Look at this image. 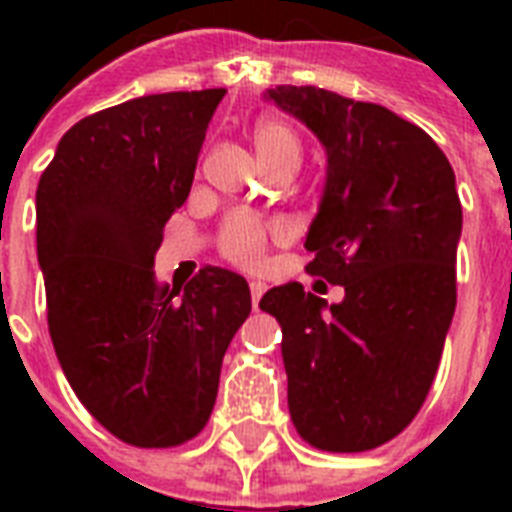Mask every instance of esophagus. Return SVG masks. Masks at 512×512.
I'll list each match as a JSON object with an SVG mask.
<instances>
[{
	"instance_id": "34e87169",
	"label": "esophagus",
	"mask_w": 512,
	"mask_h": 512,
	"mask_svg": "<svg viewBox=\"0 0 512 512\" xmlns=\"http://www.w3.org/2000/svg\"><path fill=\"white\" fill-rule=\"evenodd\" d=\"M249 292H252V308L257 311V305H260V297H263V292H265V284H260V281H252V284H249Z\"/></svg>"
}]
</instances>
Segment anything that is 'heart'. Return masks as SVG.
Wrapping results in <instances>:
<instances>
[{
    "label": "heart",
    "instance_id": "b5f03b06",
    "mask_svg": "<svg viewBox=\"0 0 512 512\" xmlns=\"http://www.w3.org/2000/svg\"><path fill=\"white\" fill-rule=\"evenodd\" d=\"M252 138H255L257 156L263 164H276L284 162V159L300 162V138L287 122L260 119L255 124ZM268 236H271L268 225L260 223L257 217L233 215L220 228L217 244H220V255L225 260H231L233 265H241V268H255V265L263 263Z\"/></svg>",
    "mask_w": 512,
    "mask_h": 512
}]
</instances>
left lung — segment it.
<instances>
[{"label": "left lung", "instance_id": "1", "mask_svg": "<svg viewBox=\"0 0 512 512\" xmlns=\"http://www.w3.org/2000/svg\"><path fill=\"white\" fill-rule=\"evenodd\" d=\"M327 148V185L305 249L329 305L303 284L265 292L281 327L289 414L321 452H369L417 417L457 305L462 204L454 170L417 124L321 87L268 90Z\"/></svg>", "mask_w": 512, "mask_h": 512}]
</instances>
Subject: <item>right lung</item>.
Here are the masks:
<instances>
[{
	"instance_id": "add662e5",
	"label": "right lung",
	"mask_w": 512,
	"mask_h": 512,
	"mask_svg": "<svg viewBox=\"0 0 512 512\" xmlns=\"http://www.w3.org/2000/svg\"><path fill=\"white\" fill-rule=\"evenodd\" d=\"M223 95L164 92L84 116L36 188V255L63 374L111 436L140 449L199 436L225 350L252 311L239 273L204 265L170 287L154 271Z\"/></svg>"
}]
</instances>
